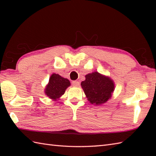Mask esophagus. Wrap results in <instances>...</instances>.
I'll list each match as a JSON object with an SVG mask.
<instances>
[{
	"label": "esophagus",
	"mask_w": 156,
	"mask_h": 156,
	"mask_svg": "<svg viewBox=\"0 0 156 156\" xmlns=\"http://www.w3.org/2000/svg\"><path fill=\"white\" fill-rule=\"evenodd\" d=\"M72 85L75 87H79V85H80V82H79L78 81L74 80V81L72 82Z\"/></svg>",
	"instance_id": "34e87169"
}]
</instances>
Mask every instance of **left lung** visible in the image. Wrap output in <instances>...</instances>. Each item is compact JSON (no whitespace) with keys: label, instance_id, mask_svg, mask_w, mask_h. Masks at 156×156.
I'll return each mask as SVG.
<instances>
[{"label":"left lung","instance_id":"8db88e82","mask_svg":"<svg viewBox=\"0 0 156 156\" xmlns=\"http://www.w3.org/2000/svg\"><path fill=\"white\" fill-rule=\"evenodd\" d=\"M85 80L81 82V87L91 104L100 105L111 98L114 91V82L98 72L85 76Z\"/></svg>","mask_w":156,"mask_h":156}]
</instances>
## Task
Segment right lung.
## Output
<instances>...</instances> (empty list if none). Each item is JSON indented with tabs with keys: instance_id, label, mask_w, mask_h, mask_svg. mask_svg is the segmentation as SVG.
Instances as JSON below:
<instances>
[{
	"instance_id": "obj_1",
	"label": "right lung",
	"mask_w": 156,
	"mask_h": 156,
	"mask_svg": "<svg viewBox=\"0 0 156 156\" xmlns=\"http://www.w3.org/2000/svg\"><path fill=\"white\" fill-rule=\"evenodd\" d=\"M70 86V82L67 78L62 77L57 74H53L49 80V83L45 89V93L48 97L56 101L65 93V91Z\"/></svg>"
}]
</instances>
